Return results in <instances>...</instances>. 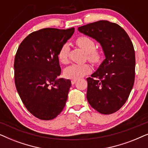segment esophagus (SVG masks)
Segmentation results:
<instances>
[{"instance_id":"34e87169","label":"esophagus","mask_w":148,"mask_h":148,"mask_svg":"<svg viewBox=\"0 0 148 148\" xmlns=\"http://www.w3.org/2000/svg\"><path fill=\"white\" fill-rule=\"evenodd\" d=\"M77 82V79H73V80H71V84L73 85V84H75Z\"/></svg>"}]
</instances>
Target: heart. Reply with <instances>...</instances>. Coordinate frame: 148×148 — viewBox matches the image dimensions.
I'll return each instance as SVG.
<instances>
[{"label": "heart", "instance_id": "b5f03b06", "mask_svg": "<svg viewBox=\"0 0 148 148\" xmlns=\"http://www.w3.org/2000/svg\"><path fill=\"white\" fill-rule=\"evenodd\" d=\"M75 43L79 47L87 53L88 60L94 64H99L101 62L102 54L100 50L95 48L94 41L87 36H81L76 40ZM69 47L64 44L61 47L58 54L59 61L62 64H67L69 62ZM92 71L91 66L88 64H73L68 66L64 70V76L70 79H79Z\"/></svg>", "mask_w": 148, "mask_h": 148}]
</instances>
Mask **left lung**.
<instances>
[{
	"instance_id": "1",
	"label": "left lung",
	"mask_w": 148,
	"mask_h": 148,
	"mask_svg": "<svg viewBox=\"0 0 148 148\" xmlns=\"http://www.w3.org/2000/svg\"><path fill=\"white\" fill-rule=\"evenodd\" d=\"M78 31L96 40L105 56L92 77L87 79V100L101 114L116 112L126 102L134 84L132 42L121 26L104 20L81 26Z\"/></svg>"
}]
</instances>
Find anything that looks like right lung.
Wrapping results in <instances>:
<instances>
[{
    "label": "right lung",
    "mask_w": 148,
    "mask_h": 148,
    "mask_svg": "<svg viewBox=\"0 0 148 148\" xmlns=\"http://www.w3.org/2000/svg\"><path fill=\"white\" fill-rule=\"evenodd\" d=\"M74 31V27L40 29L18 48L14 62L16 88L27 110L41 120L54 119L65 106L71 82L59 77L58 54Z\"/></svg>",
    "instance_id": "right-lung-1"
}]
</instances>
